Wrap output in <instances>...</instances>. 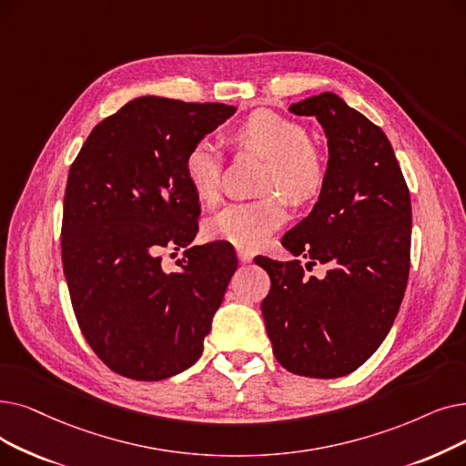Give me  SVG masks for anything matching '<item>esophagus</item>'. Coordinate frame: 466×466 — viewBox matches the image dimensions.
<instances>
[{"label":"esophagus","instance_id":"obj_1","mask_svg":"<svg viewBox=\"0 0 466 466\" xmlns=\"http://www.w3.org/2000/svg\"><path fill=\"white\" fill-rule=\"evenodd\" d=\"M238 258H239L241 265H248V262L253 260V253H249V251H238Z\"/></svg>","mask_w":466,"mask_h":466}]
</instances>
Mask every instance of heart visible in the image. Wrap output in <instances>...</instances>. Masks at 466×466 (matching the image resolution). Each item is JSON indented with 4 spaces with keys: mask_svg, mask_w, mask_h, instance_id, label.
<instances>
[{
    "mask_svg": "<svg viewBox=\"0 0 466 466\" xmlns=\"http://www.w3.org/2000/svg\"><path fill=\"white\" fill-rule=\"evenodd\" d=\"M230 143L239 150H251L267 157L260 171L258 190L268 192L253 201L232 204L209 217L206 238L225 241L239 251H257L288 220V201L314 198L326 183L328 164L321 152L307 140V133L293 121L258 110L230 133ZM222 157L211 140L194 143L183 161L185 178L196 198L213 204L220 192Z\"/></svg>",
    "mask_w": 466,
    "mask_h": 466,
    "instance_id": "obj_1",
    "label": "heart"
}]
</instances>
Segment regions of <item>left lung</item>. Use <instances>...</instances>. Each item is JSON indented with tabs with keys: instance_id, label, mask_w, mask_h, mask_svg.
Wrapping results in <instances>:
<instances>
[{
	"instance_id": "left-lung-1",
	"label": "left lung",
	"mask_w": 466,
	"mask_h": 466,
	"mask_svg": "<svg viewBox=\"0 0 466 466\" xmlns=\"http://www.w3.org/2000/svg\"><path fill=\"white\" fill-rule=\"evenodd\" d=\"M312 116L328 137V175L309 217L281 246L328 265L307 276L300 260L257 257L270 276L262 300L276 360L291 373L335 379L380 347L400 310L410 274L411 199L387 135L335 93L289 106Z\"/></svg>"
}]
</instances>
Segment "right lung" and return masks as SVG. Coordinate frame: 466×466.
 Segmentation results:
<instances>
[{"label":"right lung","instance_id":"add662e5","mask_svg":"<svg viewBox=\"0 0 466 466\" xmlns=\"http://www.w3.org/2000/svg\"><path fill=\"white\" fill-rule=\"evenodd\" d=\"M236 112L220 103L138 96L91 131L68 173L63 267L89 347L129 379L188 370L238 268L228 244L194 246L199 204L183 161ZM187 247L179 270L160 253Z\"/></svg>","mask_w":466,"mask_h":466}]
</instances>
